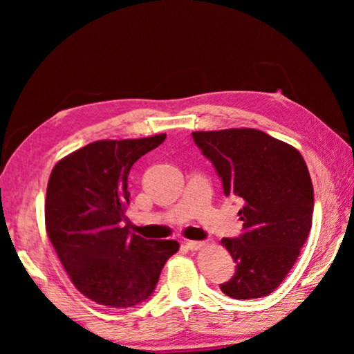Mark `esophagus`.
Returning a JSON list of instances; mask_svg holds the SVG:
<instances>
[{"label":"esophagus","mask_w":354,"mask_h":354,"mask_svg":"<svg viewBox=\"0 0 354 354\" xmlns=\"http://www.w3.org/2000/svg\"><path fill=\"white\" fill-rule=\"evenodd\" d=\"M185 247H187L190 251H198L203 247H206V242H196V241H187L185 242Z\"/></svg>","instance_id":"esophagus-1"}]
</instances>
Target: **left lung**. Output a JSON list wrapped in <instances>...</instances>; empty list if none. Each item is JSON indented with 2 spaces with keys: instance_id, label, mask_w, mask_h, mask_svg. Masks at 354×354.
I'll list each match as a JSON object with an SVG mask.
<instances>
[{
  "instance_id": "8db88e82",
  "label": "left lung",
  "mask_w": 354,
  "mask_h": 354,
  "mask_svg": "<svg viewBox=\"0 0 354 354\" xmlns=\"http://www.w3.org/2000/svg\"><path fill=\"white\" fill-rule=\"evenodd\" d=\"M192 137L214 164L226 196L243 203V234L221 239L236 273L220 284L236 299L267 297L283 283L313 226L314 189L297 148L262 131H195Z\"/></svg>"
}]
</instances>
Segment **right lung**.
Wrapping results in <instances>:
<instances>
[{"label":"right lung","mask_w":354,"mask_h":354,"mask_svg":"<svg viewBox=\"0 0 354 354\" xmlns=\"http://www.w3.org/2000/svg\"><path fill=\"white\" fill-rule=\"evenodd\" d=\"M165 137L88 143L50 175L46 234L76 289L103 306L131 308L147 299L179 250L176 241H147L123 225L131 167Z\"/></svg>","instance_id":"obj_1"}]
</instances>
